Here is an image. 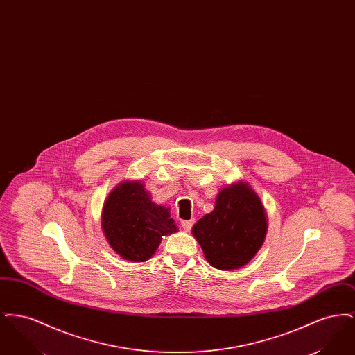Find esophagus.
I'll use <instances>...</instances> for the list:
<instances>
[{
	"instance_id": "esophagus-1",
	"label": "esophagus",
	"mask_w": 355,
	"mask_h": 355,
	"mask_svg": "<svg viewBox=\"0 0 355 355\" xmlns=\"http://www.w3.org/2000/svg\"><path fill=\"white\" fill-rule=\"evenodd\" d=\"M181 225H182V227L185 229L186 232H189L191 229V226L194 225V220H181Z\"/></svg>"
}]
</instances>
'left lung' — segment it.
<instances>
[{
	"label": "left lung",
	"mask_w": 355,
	"mask_h": 355,
	"mask_svg": "<svg viewBox=\"0 0 355 355\" xmlns=\"http://www.w3.org/2000/svg\"><path fill=\"white\" fill-rule=\"evenodd\" d=\"M266 216L258 196L243 182L223 187L216 207L193 226L207 262L220 270L246 265L263 243Z\"/></svg>",
	"instance_id": "left-lung-1"
}]
</instances>
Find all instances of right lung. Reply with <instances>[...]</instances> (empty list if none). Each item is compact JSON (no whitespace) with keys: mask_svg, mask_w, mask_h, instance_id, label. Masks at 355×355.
<instances>
[{"mask_svg":"<svg viewBox=\"0 0 355 355\" xmlns=\"http://www.w3.org/2000/svg\"><path fill=\"white\" fill-rule=\"evenodd\" d=\"M102 230L123 259L148 261L155 253L162 236L178 229L168 207L152 202L150 194L139 182H123L107 197L102 211Z\"/></svg>","mask_w":355,"mask_h":355,"instance_id":"1","label":"right lung"}]
</instances>
